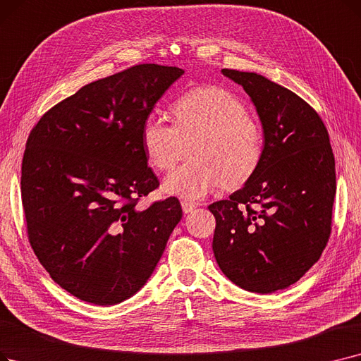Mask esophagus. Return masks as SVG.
<instances>
[{
  "instance_id": "esophagus-1",
  "label": "esophagus",
  "mask_w": 361,
  "mask_h": 361,
  "mask_svg": "<svg viewBox=\"0 0 361 361\" xmlns=\"http://www.w3.org/2000/svg\"><path fill=\"white\" fill-rule=\"evenodd\" d=\"M181 208H183V212H184V214H190V212H193V209L196 208V205H195L193 202L183 200V202H181Z\"/></svg>"
}]
</instances>
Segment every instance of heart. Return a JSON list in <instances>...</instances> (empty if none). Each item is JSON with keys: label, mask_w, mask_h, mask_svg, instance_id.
Segmentation results:
<instances>
[{"label": "heart", "mask_w": 361, "mask_h": 361, "mask_svg": "<svg viewBox=\"0 0 361 361\" xmlns=\"http://www.w3.org/2000/svg\"><path fill=\"white\" fill-rule=\"evenodd\" d=\"M172 114L174 125L150 115L142 127V145L154 169L174 168L189 149L190 158L166 177L165 193L197 200L219 185L238 190L255 176L264 138L236 94L197 87L176 100Z\"/></svg>", "instance_id": "heart-1"}]
</instances>
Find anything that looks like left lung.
Listing matches in <instances>:
<instances>
[{
  "label": "left lung",
  "instance_id": "obj_1",
  "mask_svg": "<svg viewBox=\"0 0 361 361\" xmlns=\"http://www.w3.org/2000/svg\"><path fill=\"white\" fill-rule=\"evenodd\" d=\"M252 100L264 133L255 176L212 203V250L239 288L286 289L314 265L331 236L335 158L319 114L300 96L254 72L223 69Z\"/></svg>",
  "mask_w": 361,
  "mask_h": 361
}]
</instances>
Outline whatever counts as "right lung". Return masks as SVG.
<instances>
[{
	"instance_id": "1",
	"label": "right lung",
	"mask_w": 361,
	"mask_h": 361,
	"mask_svg": "<svg viewBox=\"0 0 361 361\" xmlns=\"http://www.w3.org/2000/svg\"><path fill=\"white\" fill-rule=\"evenodd\" d=\"M183 73L146 63L94 81L29 134L20 184L30 246L56 283L85 302L115 305L142 289L183 216L177 197L135 208L159 185L143 122Z\"/></svg>"
}]
</instances>
